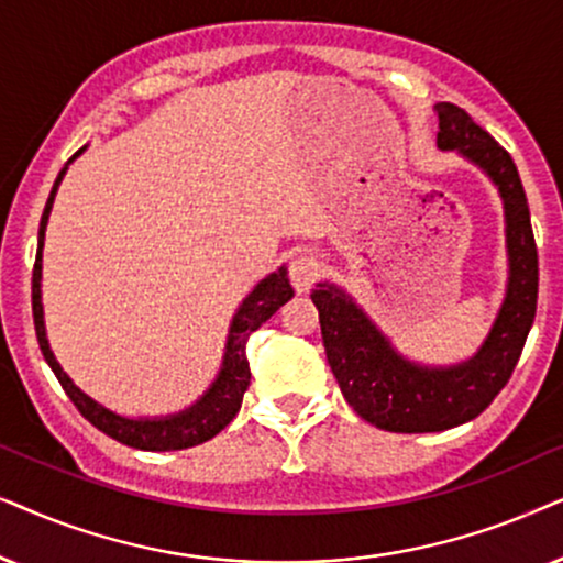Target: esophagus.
I'll use <instances>...</instances> for the list:
<instances>
[{
    "label": "esophagus",
    "mask_w": 563,
    "mask_h": 563,
    "mask_svg": "<svg viewBox=\"0 0 563 563\" xmlns=\"http://www.w3.org/2000/svg\"><path fill=\"white\" fill-rule=\"evenodd\" d=\"M288 275L298 294H306L321 275V262L313 257V254H298V257L290 260Z\"/></svg>",
    "instance_id": "1"
}]
</instances>
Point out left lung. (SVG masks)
I'll list each match as a JSON object with an SVG mask.
<instances>
[{
    "label": "left lung",
    "instance_id": "left-lung-1",
    "mask_svg": "<svg viewBox=\"0 0 563 563\" xmlns=\"http://www.w3.org/2000/svg\"><path fill=\"white\" fill-rule=\"evenodd\" d=\"M438 146L474 162L497 185L505 206L507 294L474 357L448 368L411 363L373 324L360 306L332 283L311 294L321 340L342 396L365 422L388 432H440L482 415L512 376L538 301V250L520 175L505 148L466 110L438 102Z\"/></svg>",
    "mask_w": 563,
    "mask_h": 563
}]
</instances>
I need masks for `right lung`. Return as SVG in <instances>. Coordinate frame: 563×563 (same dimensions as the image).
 <instances>
[{"label": "right lung", "instance_id": "obj_1", "mask_svg": "<svg viewBox=\"0 0 563 563\" xmlns=\"http://www.w3.org/2000/svg\"><path fill=\"white\" fill-rule=\"evenodd\" d=\"M87 146H81L69 162L64 164V169L58 172L54 190L48 195V203L43 208L41 229H37V254H35V267H33V321H35V334L37 344H41L43 357L51 365V371L56 373L58 384L66 391V396L74 401V407L81 411V417L89 419L97 430L110 434L118 443L139 448V451H183V448H192L206 443L219 434L231 419L236 417L239 407H242L244 391L250 386V363H246V340L254 329H260L273 313L280 309L283 303H288L294 298V288H290L288 269L277 267L275 273H269L265 280L257 283V288L244 298L239 311L234 313V321L229 327L227 336V352H223L221 371L211 388L200 396L192 407L169 417H120L115 411H110L102 404H97L92 396H87L74 380L66 376L62 365L51 350L48 336H46V321H43V303H41V277H43V239H46V223L54 208V198L58 185L69 169V164L85 152Z\"/></svg>", "mask_w": 563, "mask_h": 563}]
</instances>
